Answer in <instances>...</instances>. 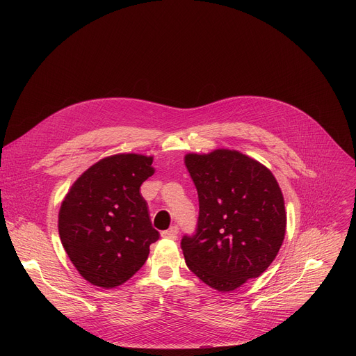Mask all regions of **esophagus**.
I'll return each instance as SVG.
<instances>
[{"label": "esophagus", "instance_id": "esophagus-1", "mask_svg": "<svg viewBox=\"0 0 356 356\" xmlns=\"http://www.w3.org/2000/svg\"><path fill=\"white\" fill-rule=\"evenodd\" d=\"M177 234H179V228H177V225H173V227H170L169 229H166V231L162 232V238L175 241V239L177 238Z\"/></svg>", "mask_w": 356, "mask_h": 356}]
</instances>
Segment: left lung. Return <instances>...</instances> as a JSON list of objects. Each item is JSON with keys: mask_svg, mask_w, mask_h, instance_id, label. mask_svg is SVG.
<instances>
[{"mask_svg": "<svg viewBox=\"0 0 356 356\" xmlns=\"http://www.w3.org/2000/svg\"><path fill=\"white\" fill-rule=\"evenodd\" d=\"M198 221L181 238L188 269L210 287L232 291L275 261L286 232L282 190L272 172L238 150L188 154Z\"/></svg>", "mask_w": 356, "mask_h": 356, "instance_id": "obj_1", "label": "left lung"}]
</instances>
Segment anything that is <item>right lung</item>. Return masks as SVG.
I'll return each mask as SVG.
<instances>
[{
    "instance_id": "obj_1",
    "label": "right lung",
    "mask_w": 356,
    "mask_h": 356,
    "mask_svg": "<svg viewBox=\"0 0 356 356\" xmlns=\"http://www.w3.org/2000/svg\"><path fill=\"white\" fill-rule=\"evenodd\" d=\"M154 158L120 154L88 168L66 194L59 211L62 245L91 284L125 283L146 262L159 239L140 184L154 175Z\"/></svg>"
}]
</instances>
